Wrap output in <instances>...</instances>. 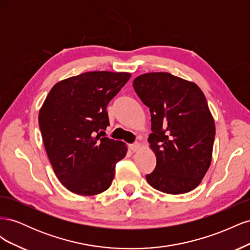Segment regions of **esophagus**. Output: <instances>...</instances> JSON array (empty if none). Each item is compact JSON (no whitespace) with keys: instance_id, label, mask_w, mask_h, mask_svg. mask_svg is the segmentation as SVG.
Listing matches in <instances>:
<instances>
[{"instance_id":"1","label":"esophagus","mask_w":250,"mask_h":250,"mask_svg":"<svg viewBox=\"0 0 250 250\" xmlns=\"http://www.w3.org/2000/svg\"><path fill=\"white\" fill-rule=\"evenodd\" d=\"M129 148L133 151V152H137V151L140 150V148H141V144H140V143L131 144V145H129Z\"/></svg>"}]
</instances>
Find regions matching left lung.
Returning a JSON list of instances; mask_svg holds the SVG:
<instances>
[{
    "label": "left lung",
    "mask_w": 250,
    "mask_h": 250,
    "mask_svg": "<svg viewBox=\"0 0 250 250\" xmlns=\"http://www.w3.org/2000/svg\"><path fill=\"white\" fill-rule=\"evenodd\" d=\"M132 85L151 113L148 142L156 167L148 184L173 195L194 190L209 168L216 132L202 90L165 72L143 74Z\"/></svg>",
    "instance_id": "8db88e82"
}]
</instances>
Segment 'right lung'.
Wrapping results in <instances>:
<instances>
[{
	"label": "right lung",
	"instance_id": "add662e5",
	"mask_svg": "<svg viewBox=\"0 0 250 250\" xmlns=\"http://www.w3.org/2000/svg\"><path fill=\"white\" fill-rule=\"evenodd\" d=\"M130 76L83 73L56 83L44 100L39 116L43 145L57 178L69 191L92 196L110 187L127 147L102 137L109 125L106 107Z\"/></svg>",
	"mask_w": 250,
	"mask_h": 250
}]
</instances>
